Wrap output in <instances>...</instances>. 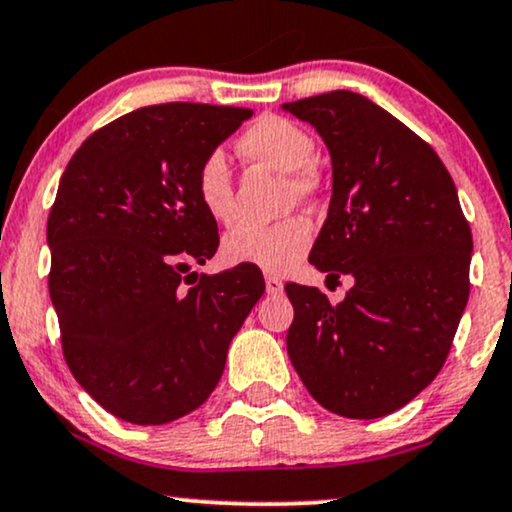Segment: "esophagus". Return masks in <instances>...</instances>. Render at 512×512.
I'll list each match as a JSON object with an SVG mask.
<instances>
[{
	"mask_svg": "<svg viewBox=\"0 0 512 512\" xmlns=\"http://www.w3.org/2000/svg\"><path fill=\"white\" fill-rule=\"evenodd\" d=\"M264 286H267L269 295H281L283 293V281L276 279V276H267V279H264Z\"/></svg>",
	"mask_w": 512,
	"mask_h": 512,
	"instance_id": "obj_1",
	"label": "esophagus"
}]
</instances>
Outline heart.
<instances>
[{
  "mask_svg": "<svg viewBox=\"0 0 512 512\" xmlns=\"http://www.w3.org/2000/svg\"><path fill=\"white\" fill-rule=\"evenodd\" d=\"M238 155L252 164H262L283 174L286 200H303L319 186V176L310 162L317 145L310 131L286 116L264 114L245 128L236 143ZM195 190L202 207L217 221L233 212L231 169L221 152H212L197 166ZM312 243V229L305 219H288L276 226H240L226 233L221 257L229 264H248L267 274H283L298 264Z\"/></svg>",
  "mask_w": 512,
  "mask_h": 512,
  "instance_id": "heart-1",
  "label": "heart"
}]
</instances>
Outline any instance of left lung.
I'll return each instance as SVG.
<instances>
[{"label":"left lung","instance_id":"obj_1","mask_svg":"<svg viewBox=\"0 0 512 512\" xmlns=\"http://www.w3.org/2000/svg\"><path fill=\"white\" fill-rule=\"evenodd\" d=\"M331 157V202L310 262L353 276L338 305L286 283L288 357L326 410L374 420L408 405L446 362L470 298L472 231L439 155L379 104L334 90L281 104Z\"/></svg>","mask_w":512,"mask_h":512}]
</instances>
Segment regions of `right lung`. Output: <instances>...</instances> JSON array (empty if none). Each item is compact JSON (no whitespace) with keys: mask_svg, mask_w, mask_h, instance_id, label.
<instances>
[{"mask_svg":"<svg viewBox=\"0 0 512 512\" xmlns=\"http://www.w3.org/2000/svg\"><path fill=\"white\" fill-rule=\"evenodd\" d=\"M250 116L190 102L135 109L92 133L61 176L49 298L71 374L119 420L166 424L200 408L262 298L248 264L185 276L219 248L197 166Z\"/></svg>","mask_w":512,"mask_h":512,"instance_id":"obj_1","label":"right lung"}]
</instances>
